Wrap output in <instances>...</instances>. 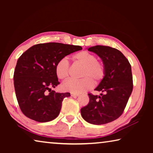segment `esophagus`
<instances>
[{"label": "esophagus", "mask_w": 153, "mask_h": 153, "mask_svg": "<svg viewBox=\"0 0 153 153\" xmlns=\"http://www.w3.org/2000/svg\"><path fill=\"white\" fill-rule=\"evenodd\" d=\"M79 94H76V93H71V96L73 97H78Z\"/></svg>", "instance_id": "obj_1"}]
</instances>
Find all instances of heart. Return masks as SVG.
Listing matches in <instances>:
<instances>
[{
    "label": "heart",
    "instance_id": "heart-1",
    "mask_svg": "<svg viewBox=\"0 0 153 153\" xmlns=\"http://www.w3.org/2000/svg\"><path fill=\"white\" fill-rule=\"evenodd\" d=\"M73 59L83 67L80 79H69L65 82L63 88L73 93H82L92 88L94 83L98 84L106 75L104 63L97 60L94 54L88 51H80L73 56ZM55 73L58 78L66 80L70 75V67L66 58H62L55 65Z\"/></svg>",
    "mask_w": 153,
    "mask_h": 153
}]
</instances>
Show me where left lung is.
Returning <instances> with one entry per match:
<instances>
[{
    "instance_id": "8db88e82",
    "label": "left lung",
    "mask_w": 153,
    "mask_h": 153,
    "mask_svg": "<svg viewBox=\"0 0 153 153\" xmlns=\"http://www.w3.org/2000/svg\"><path fill=\"white\" fill-rule=\"evenodd\" d=\"M88 50L101 58L106 75L95 88L101 94H88L89 102L81 108V114L87 122L102 125L117 120L123 113L133 90L131 65L121 51L110 46L97 45Z\"/></svg>"
}]
</instances>
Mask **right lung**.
<instances>
[{"mask_svg": "<svg viewBox=\"0 0 153 153\" xmlns=\"http://www.w3.org/2000/svg\"><path fill=\"white\" fill-rule=\"evenodd\" d=\"M82 49L80 46L48 42L33 45L20 56L14 71V87L20 109L27 117L48 122L59 115L64 98L70 93L51 90L60 84L55 65Z\"/></svg>", "mask_w": 153, "mask_h": 153, "instance_id": "add662e5", "label": "right lung"}]
</instances>
